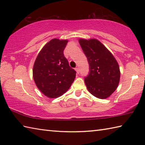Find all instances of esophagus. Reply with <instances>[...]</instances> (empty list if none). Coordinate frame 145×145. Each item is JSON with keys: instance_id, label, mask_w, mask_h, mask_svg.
<instances>
[{"instance_id": "esophagus-1", "label": "esophagus", "mask_w": 145, "mask_h": 145, "mask_svg": "<svg viewBox=\"0 0 145 145\" xmlns=\"http://www.w3.org/2000/svg\"><path fill=\"white\" fill-rule=\"evenodd\" d=\"M75 71L76 72V73H78H78H80V70H79L78 68H75Z\"/></svg>"}]
</instances>
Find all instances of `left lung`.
I'll list each match as a JSON object with an SVG mask.
<instances>
[{"label":"left lung","instance_id":"left-lung-1","mask_svg":"<svg viewBox=\"0 0 145 145\" xmlns=\"http://www.w3.org/2000/svg\"><path fill=\"white\" fill-rule=\"evenodd\" d=\"M78 42L90 65V73L85 78L87 90L100 99L108 98L116 90L120 82L118 62L97 39H80Z\"/></svg>","mask_w":145,"mask_h":145}]
</instances>
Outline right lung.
I'll use <instances>...</instances> for the list:
<instances>
[{"mask_svg":"<svg viewBox=\"0 0 145 145\" xmlns=\"http://www.w3.org/2000/svg\"><path fill=\"white\" fill-rule=\"evenodd\" d=\"M68 40L53 39L40 51L33 67V78L42 93L55 98L69 90L76 76L63 50Z\"/></svg>","mask_w":145,"mask_h":145,"instance_id":"add662e5","label":"right lung"}]
</instances>
